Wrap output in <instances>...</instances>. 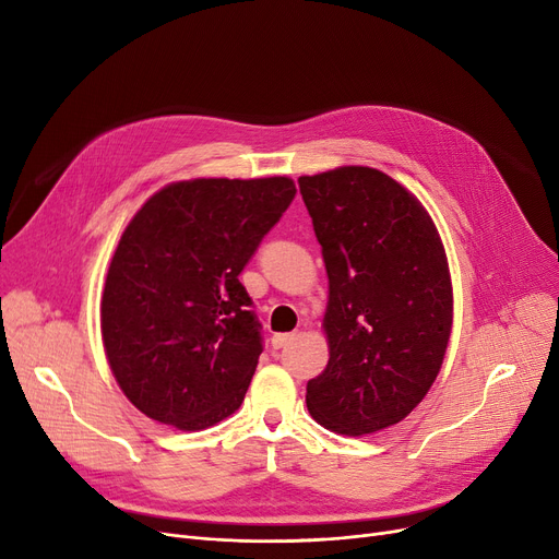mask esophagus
I'll return each mask as SVG.
<instances>
[{"label":"esophagus","mask_w":559,"mask_h":559,"mask_svg":"<svg viewBox=\"0 0 559 559\" xmlns=\"http://www.w3.org/2000/svg\"><path fill=\"white\" fill-rule=\"evenodd\" d=\"M295 337H297L295 333H278V335L272 337V346H274V348H283V346H287Z\"/></svg>","instance_id":"1"}]
</instances>
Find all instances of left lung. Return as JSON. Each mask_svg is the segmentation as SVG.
<instances>
[{"instance_id":"1","label":"left lung","mask_w":559,"mask_h":559,"mask_svg":"<svg viewBox=\"0 0 559 559\" xmlns=\"http://www.w3.org/2000/svg\"><path fill=\"white\" fill-rule=\"evenodd\" d=\"M329 274V365L312 419L360 437L403 421L442 369L453 326L447 251L421 201L373 167L299 176Z\"/></svg>"}]
</instances>
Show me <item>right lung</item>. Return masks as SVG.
I'll use <instances>...</instances> for the list:
<instances>
[{
	"instance_id": "add662e5",
	"label": "right lung",
	"mask_w": 559,
	"mask_h": 559,
	"mask_svg": "<svg viewBox=\"0 0 559 559\" xmlns=\"http://www.w3.org/2000/svg\"><path fill=\"white\" fill-rule=\"evenodd\" d=\"M295 194L287 176L192 179L133 215L106 274L102 340L142 415L203 430L242 405L262 337L238 276Z\"/></svg>"
}]
</instances>
